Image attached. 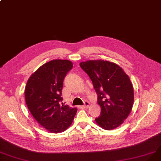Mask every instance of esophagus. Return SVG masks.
<instances>
[{"instance_id": "1", "label": "esophagus", "mask_w": 161, "mask_h": 161, "mask_svg": "<svg viewBox=\"0 0 161 161\" xmlns=\"http://www.w3.org/2000/svg\"><path fill=\"white\" fill-rule=\"evenodd\" d=\"M90 103H89L88 102H87V101H86V102H84V107L86 108H89V107H90Z\"/></svg>"}]
</instances>
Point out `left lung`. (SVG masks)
Instances as JSON below:
<instances>
[{"label":"left lung","mask_w":161,"mask_h":161,"mask_svg":"<svg viewBox=\"0 0 161 161\" xmlns=\"http://www.w3.org/2000/svg\"><path fill=\"white\" fill-rule=\"evenodd\" d=\"M80 65L90 76L98 95L101 115L95 119L97 125L105 130L120 126L134 103L133 87L128 75L115 63L102 59L81 62Z\"/></svg>","instance_id":"8db88e82"}]
</instances>
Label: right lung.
I'll use <instances>...</instances> for the list:
<instances>
[{
  "mask_svg": "<svg viewBox=\"0 0 161 161\" xmlns=\"http://www.w3.org/2000/svg\"><path fill=\"white\" fill-rule=\"evenodd\" d=\"M72 68L73 63L68 59H53L41 65L26 83L25 96L30 112L39 125L53 133L69 127L77 113V108L59 104L64 79Z\"/></svg>",
  "mask_w": 161,
  "mask_h": 161,
  "instance_id": "add662e5",
  "label": "right lung"
}]
</instances>
